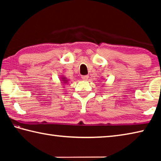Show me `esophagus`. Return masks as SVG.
Returning <instances> with one entry per match:
<instances>
[{
  "label": "esophagus",
  "mask_w": 161,
  "mask_h": 161,
  "mask_svg": "<svg viewBox=\"0 0 161 161\" xmlns=\"http://www.w3.org/2000/svg\"><path fill=\"white\" fill-rule=\"evenodd\" d=\"M88 78H89L88 75H84V76H82V77H81V79H82V80H84V81L88 80Z\"/></svg>",
  "instance_id": "34e87169"
}]
</instances>
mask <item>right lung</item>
Here are the masks:
<instances>
[{
    "instance_id": "right-lung-1",
    "label": "right lung",
    "mask_w": 161,
    "mask_h": 161,
    "mask_svg": "<svg viewBox=\"0 0 161 161\" xmlns=\"http://www.w3.org/2000/svg\"><path fill=\"white\" fill-rule=\"evenodd\" d=\"M60 80H61V83L62 85H65V84H67L68 82H69V80L68 79H67L66 77H64V76L62 75V77H60Z\"/></svg>"
}]
</instances>
